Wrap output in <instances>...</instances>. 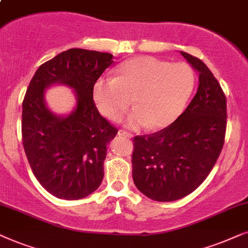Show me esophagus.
I'll list each match as a JSON object with an SVG mask.
<instances>
[{
    "label": "esophagus",
    "mask_w": 248,
    "mask_h": 248,
    "mask_svg": "<svg viewBox=\"0 0 248 248\" xmlns=\"http://www.w3.org/2000/svg\"><path fill=\"white\" fill-rule=\"evenodd\" d=\"M118 135H119V136H124V137H128V138L133 137V135H131L130 133H128V131L122 130V129H120V130L118 131Z\"/></svg>",
    "instance_id": "esophagus-1"
}]
</instances>
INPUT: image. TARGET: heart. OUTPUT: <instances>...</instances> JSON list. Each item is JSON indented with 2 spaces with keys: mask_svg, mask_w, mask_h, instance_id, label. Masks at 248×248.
<instances>
[{
  "mask_svg": "<svg viewBox=\"0 0 248 248\" xmlns=\"http://www.w3.org/2000/svg\"><path fill=\"white\" fill-rule=\"evenodd\" d=\"M194 88L193 70L186 63L137 57L122 63L115 77H101L92 96L101 114L119 121L129 107L126 124L133 129H163L179 117Z\"/></svg>",
  "mask_w": 248,
  "mask_h": 248,
  "instance_id": "1",
  "label": "heart"
}]
</instances>
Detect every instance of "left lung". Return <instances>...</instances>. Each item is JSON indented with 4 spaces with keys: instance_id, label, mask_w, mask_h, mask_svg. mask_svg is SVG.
<instances>
[{
    "instance_id": "left-lung-1",
    "label": "left lung",
    "mask_w": 248,
    "mask_h": 248,
    "mask_svg": "<svg viewBox=\"0 0 248 248\" xmlns=\"http://www.w3.org/2000/svg\"><path fill=\"white\" fill-rule=\"evenodd\" d=\"M180 53L200 74L196 95L170 126L133 140L134 183L157 202L193 193L216 164L226 136L227 100L219 81L202 60Z\"/></svg>"
}]
</instances>
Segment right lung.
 <instances>
[{"label": "right lung", "instance_id": "obj_1", "mask_svg": "<svg viewBox=\"0 0 248 248\" xmlns=\"http://www.w3.org/2000/svg\"><path fill=\"white\" fill-rule=\"evenodd\" d=\"M112 58L70 48L43 63L29 82L22 102V144L36 179L58 199H84L103 180L107 145L118 129L100 114L92 91ZM53 83L75 91L78 107L67 117L46 107L45 90Z\"/></svg>", "mask_w": 248, "mask_h": 248}]
</instances>
